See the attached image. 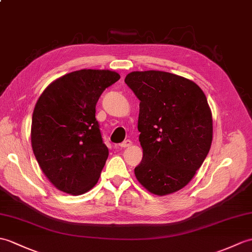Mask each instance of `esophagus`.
<instances>
[{
  "mask_svg": "<svg viewBox=\"0 0 252 252\" xmlns=\"http://www.w3.org/2000/svg\"><path fill=\"white\" fill-rule=\"evenodd\" d=\"M132 145V142L130 139H126L125 140V142H122L121 144H119V146L121 148H126V147H130V146Z\"/></svg>",
  "mask_w": 252,
  "mask_h": 252,
  "instance_id": "34e87169",
  "label": "esophagus"
}]
</instances>
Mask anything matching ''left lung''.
<instances>
[{
	"label": "left lung",
	"mask_w": 252,
	"mask_h": 252,
	"mask_svg": "<svg viewBox=\"0 0 252 252\" xmlns=\"http://www.w3.org/2000/svg\"><path fill=\"white\" fill-rule=\"evenodd\" d=\"M126 84L138 99L143 159L134 169L156 195L188 185L208 155L213 117L207 98L192 80L161 71L132 72Z\"/></svg>",
	"instance_id": "obj_1"
}]
</instances>
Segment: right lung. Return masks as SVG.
Wrapping results in <instances>:
<instances>
[{
    "instance_id": "obj_1",
    "label": "right lung",
    "mask_w": 252,
    "mask_h": 252,
    "mask_svg": "<svg viewBox=\"0 0 252 252\" xmlns=\"http://www.w3.org/2000/svg\"><path fill=\"white\" fill-rule=\"evenodd\" d=\"M120 79L108 69H80L46 88L35 104L31 144L45 176L58 190L80 195L97 183L108 158L95 105Z\"/></svg>"
}]
</instances>
